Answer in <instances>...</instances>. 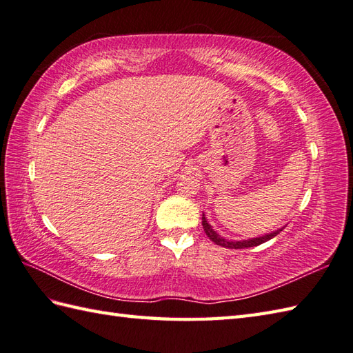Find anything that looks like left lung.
Here are the masks:
<instances>
[{
    "label": "left lung",
    "instance_id": "obj_1",
    "mask_svg": "<svg viewBox=\"0 0 353 353\" xmlns=\"http://www.w3.org/2000/svg\"><path fill=\"white\" fill-rule=\"evenodd\" d=\"M201 224H203V229H205V234L208 235V238L211 239L212 243H215L216 245H221V247H226V249H247V247H254V245H259L262 243L268 241V239L274 238L279 232L283 229H277L274 232H270V234L267 235H262V236H256V238H250V239H241V241H230V239H226L223 238L221 235L216 234V232L212 229L211 224L208 223L206 216L203 214V216H201Z\"/></svg>",
    "mask_w": 353,
    "mask_h": 353
}]
</instances>
